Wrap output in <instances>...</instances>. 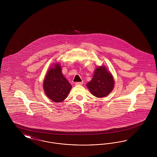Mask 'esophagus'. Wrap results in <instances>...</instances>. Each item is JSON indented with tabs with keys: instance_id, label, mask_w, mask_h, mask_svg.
<instances>
[{
	"instance_id": "1",
	"label": "esophagus",
	"mask_w": 157,
	"mask_h": 157,
	"mask_svg": "<svg viewBox=\"0 0 157 157\" xmlns=\"http://www.w3.org/2000/svg\"><path fill=\"white\" fill-rule=\"evenodd\" d=\"M83 82H75V85H82Z\"/></svg>"
}]
</instances>
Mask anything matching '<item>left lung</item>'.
I'll return each instance as SVG.
<instances>
[{"mask_svg": "<svg viewBox=\"0 0 157 157\" xmlns=\"http://www.w3.org/2000/svg\"><path fill=\"white\" fill-rule=\"evenodd\" d=\"M86 86L94 96L105 97L113 90L114 79L105 67H99L95 70L92 80L86 84Z\"/></svg>", "mask_w": 157, "mask_h": 157, "instance_id": "left-lung-1", "label": "left lung"}]
</instances>
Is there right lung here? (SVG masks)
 I'll return each mask as SVG.
<instances>
[{
	"label": "right lung",
	"instance_id": "obj_1",
	"mask_svg": "<svg viewBox=\"0 0 157 157\" xmlns=\"http://www.w3.org/2000/svg\"><path fill=\"white\" fill-rule=\"evenodd\" d=\"M48 71L44 81L46 95L56 102H62L67 97L72 85L62 73L59 63H55Z\"/></svg>",
	"mask_w": 157,
	"mask_h": 157
}]
</instances>
